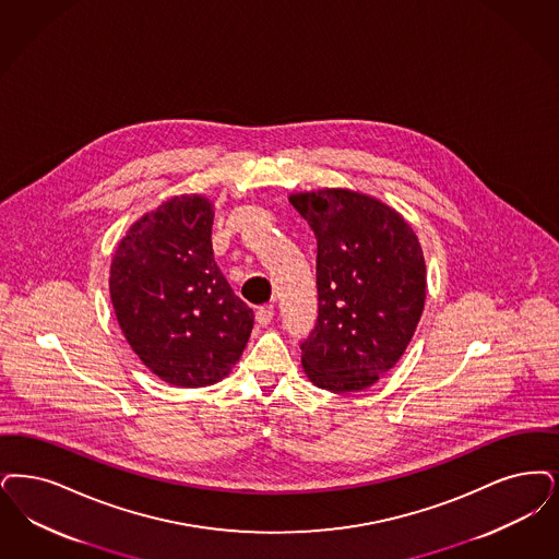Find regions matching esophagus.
Listing matches in <instances>:
<instances>
[{"instance_id":"34e87169","label":"esophagus","mask_w":559,"mask_h":559,"mask_svg":"<svg viewBox=\"0 0 559 559\" xmlns=\"http://www.w3.org/2000/svg\"><path fill=\"white\" fill-rule=\"evenodd\" d=\"M272 316H274V312H272L270 306H260V308L255 310V322H258L260 326H266V324H270Z\"/></svg>"}]
</instances>
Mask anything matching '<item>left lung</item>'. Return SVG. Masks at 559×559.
<instances>
[{
  "label": "left lung",
  "mask_w": 559,
  "mask_h": 559,
  "mask_svg": "<svg viewBox=\"0 0 559 559\" xmlns=\"http://www.w3.org/2000/svg\"><path fill=\"white\" fill-rule=\"evenodd\" d=\"M316 235L318 318L299 343L316 386L349 393L402 358L425 310L426 266L412 226L368 195L326 189L290 198Z\"/></svg>",
  "instance_id": "obj_1"
}]
</instances>
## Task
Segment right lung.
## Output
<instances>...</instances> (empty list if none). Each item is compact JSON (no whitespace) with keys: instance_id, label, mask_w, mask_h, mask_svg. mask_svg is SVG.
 Here are the masks:
<instances>
[{"instance_id":"add662e5","label":"right lung","mask_w":559,"mask_h":559,"mask_svg":"<svg viewBox=\"0 0 559 559\" xmlns=\"http://www.w3.org/2000/svg\"><path fill=\"white\" fill-rule=\"evenodd\" d=\"M214 212L203 198H175L131 226L110 269L118 324L139 359L177 386L228 374L253 329L214 260Z\"/></svg>"}]
</instances>
